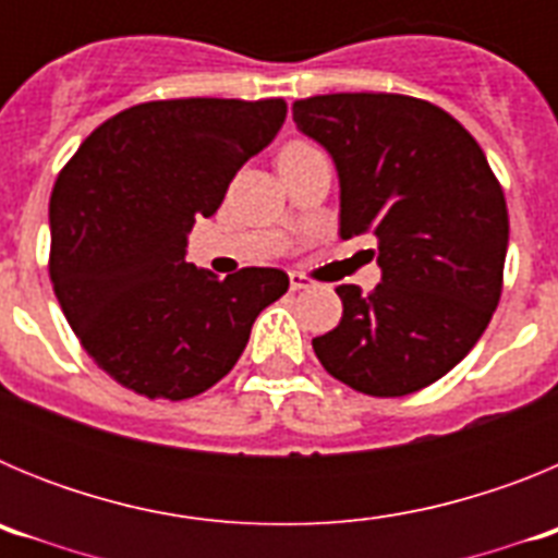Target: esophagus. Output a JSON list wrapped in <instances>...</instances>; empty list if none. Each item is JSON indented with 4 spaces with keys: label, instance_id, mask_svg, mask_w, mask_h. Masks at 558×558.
I'll list each match as a JSON object with an SVG mask.
<instances>
[{
    "label": "esophagus",
    "instance_id": "esophagus-1",
    "mask_svg": "<svg viewBox=\"0 0 558 558\" xmlns=\"http://www.w3.org/2000/svg\"><path fill=\"white\" fill-rule=\"evenodd\" d=\"M313 279H307V276L302 274H290V290H310L313 288Z\"/></svg>",
    "mask_w": 558,
    "mask_h": 558
}]
</instances>
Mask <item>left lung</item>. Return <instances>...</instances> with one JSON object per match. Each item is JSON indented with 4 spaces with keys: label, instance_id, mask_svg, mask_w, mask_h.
Masks as SVG:
<instances>
[{
    "label": "left lung",
    "instance_id": "8db88e82",
    "mask_svg": "<svg viewBox=\"0 0 558 558\" xmlns=\"http://www.w3.org/2000/svg\"><path fill=\"white\" fill-rule=\"evenodd\" d=\"M295 128L332 156L340 236H377L383 282L340 284L343 315L313 338L322 366L368 397H405L458 366L502 290L509 209L472 133L405 95H318ZM374 254V251H372Z\"/></svg>",
    "mask_w": 558,
    "mask_h": 558
}]
</instances>
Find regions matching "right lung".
<instances>
[{
	"label": "right lung",
	"mask_w": 558,
	"mask_h": 558,
	"mask_svg": "<svg viewBox=\"0 0 558 558\" xmlns=\"http://www.w3.org/2000/svg\"><path fill=\"white\" fill-rule=\"evenodd\" d=\"M288 113L274 100L142 102L102 122L49 198V279L97 366L147 399H190L234 368L256 315L288 293L279 268L218 279L186 234Z\"/></svg>",
	"instance_id": "add662e5"
}]
</instances>
